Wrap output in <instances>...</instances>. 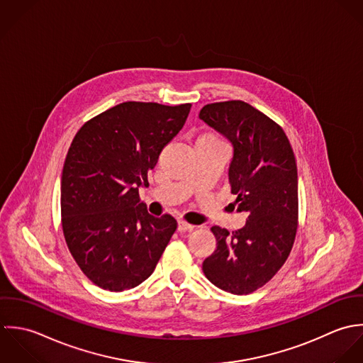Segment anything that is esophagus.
I'll list each match as a JSON object with an SVG mask.
<instances>
[{
  "instance_id": "1",
  "label": "esophagus",
  "mask_w": 363,
  "mask_h": 363,
  "mask_svg": "<svg viewBox=\"0 0 363 363\" xmlns=\"http://www.w3.org/2000/svg\"><path fill=\"white\" fill-rule=\"evenodd\" d=\"M194 227L195 225H192V224H189V223H186L184 220L178 221V231H191V230H194Z\"/></svg>"
}]
</instances>
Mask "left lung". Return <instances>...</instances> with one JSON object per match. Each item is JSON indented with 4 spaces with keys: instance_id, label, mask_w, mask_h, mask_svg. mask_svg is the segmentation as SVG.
<instances>
[{
    "instance_id": "left-lung-1",
    "label": "left lung",
    "mask_w": 363,
    "mask_h": 363,
    "mask_svg": "<svg viewBox=\"0 0 363 363\" xmlns=\"http://www.w3.org/2000/svg\"><path fill=\"white\" fill-rule=\"evenodd\" d=\"M199 118L233 145L228 167L237 231L212 227L218 247L203 261L206 278L221 290L248 294L269 282L289 257L297 230V167L279 125L242 101L205 105Z\"/></svg>"
}]
</instances>
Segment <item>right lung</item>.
Instances as JSON below:
<instances>
[{
	"instance_id": "add662e5",
	"label": "right lung",
	"mask_w": 363,
	"mask_h": 363,
	"mask_svg": "<svg viewBox=\"0 0 363 363\" xmlns=\"http://www.w3.org/2000/svg\"><path fill=\"white\" fill-rule=\"evenodd\" d=\"M191 104L123 102L75 135L62 174V224L85 277L102 289H132L155 269L177 220L140 202L147 172L182 129Z\"/></svg>"
}]
</instances>
